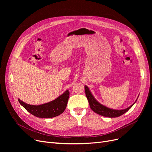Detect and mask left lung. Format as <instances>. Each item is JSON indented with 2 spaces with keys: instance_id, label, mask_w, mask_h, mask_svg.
Wrapping results in <instances>:
<instances>
[{
  "instance_id": "left-lung-1",
  "label": "left lung",
  "mask_w": 152,
  "mask_h": 152,
  "mask_svg": "<svg viewBox=\"0 0 152 152\" xmlns=\"http://www.w3.org/2000/svg\"><path fill=\"white\" fill-rule=\"evenodd\" d=\"M84 89H85L86 97L87 100H88L91 108L94 111L95 113H96L103 116L108 117V118H116V117L120 116L124 113H125L126 112H127V111L134 105V103L136 102L139 96V95L137 99L135 101V102L133 103V104L129 106V107H127V108L123 109V110H115V109L110 108L105 105L101 104L100 103H99L94 97V95H92L91 91L89 90V87L87 86H84Z\"/></svg>"
}]
</instances>
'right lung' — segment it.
<instances>
[{"label": "right lung", "mask_w": 152, "mask_h": 152, "mask_svg": "<svg viewBox=\"0 0 152 152\" xmlns=\"http://www.w3.org/2000/svg\"><path fill=\"white\" fill-rule=\"evenodd\" d=\"M69 92L66 90L57 99L39 105L28 104L18 99V102L29 113L33 115L42 118H51L61 115L66 109Z\"/></svg>", "instance_id": "1"}]
</instances>
